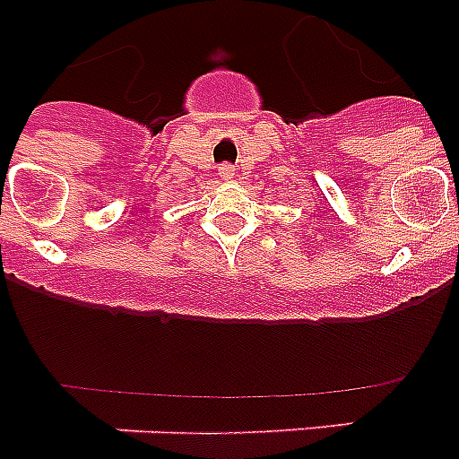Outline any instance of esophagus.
<instances>
[{"label": "esophagus", "mask_w": 459, "mask_h": 459, "mask_svg": "<svg viewBox=\"0 0 459 459\" xmlns=\"http://www.w3.org/2000/svg\"><path fill=\"white\" fill-rule=\"evenodd\" d=\"M218 177H221L222 181H232L234 179L232 165H221V168H218Z\"/></svg>", "instance_id": "esophagus-1"}]
</instances>
